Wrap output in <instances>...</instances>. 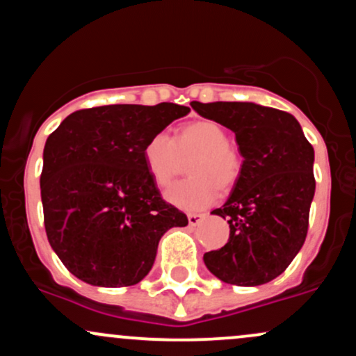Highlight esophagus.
I'll return each mask as SVG.
<instances>
[{
    "label": "esophagus",
    "mask_w": 356,
    "mask_h": 356,
    "mask_svg": "<svg viewBox=\"0 0 356 356\" xmlns=\"http://www.w3.org/2000/svg\"><path fill=\"white\" fill-rule=\"evenodd\" d=\"M187 220H189V226H196L204 220V214L202 213H189L187 214Z\"/></svg>",
    "instance_id": "esophagus-1"
}]
</instances>
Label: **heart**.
<instances>
[{"instance_id": "b5f03b06", "label": "heart", "mask_w": 356, "mask_h": 356, "mask_svg": "<svg viewBox=\"0 0 356 356\" xmlns=\"http://www.w3.org/2000/svg\"><path fill=\"white\" fill-rule=\"evenodd\" d=\"M191 177L177 182L167 199L184 211H199L213 204L221 193L232 191L241 175L240 154L229 143L226 128L213 120H194L182 124L174 135L157 134L148 138L143 160L150 177L160 189H167L184 170Z\"/></svg>"}]
</instances>
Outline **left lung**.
<instances>
[{"mask_svg":"<svg viewBox=\"0 0 356 356\" xmlns=\"http://www.w3.org/2000/svg\"><path fill=\"white\" fill-rule=\"evenodd\" d=\"M235 131L243 157L228 201L213 214L228 220V243L204 253L211 273L233 286H261L279 277L304 245L316 181L314 148L298 120L253 103L191 104Z\"/></svg>","mask_w":356,"mask_h":356,"instance_id":"1","label":"left lung"}]
</instances>
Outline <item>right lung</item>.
<instances>
[{
    "label": "right lung",
    "mask_w": 356,
    "mask_h": 356,
    "mask_svg": "<svg viewBox=\"0 0 356 356\" xmlns=\"http://www.w3.org/2000/svg\"><path fill=\"white\" fill-rule=\"evenodd\" d=\"M191 109L108 104L79 109L47 138L40 175L50 247L91 286H135L150 272L159 241L187 216L160 196L143 148Z\"/></svg>",
    "instance_id": "right-lung-1"
}]
</instances>
